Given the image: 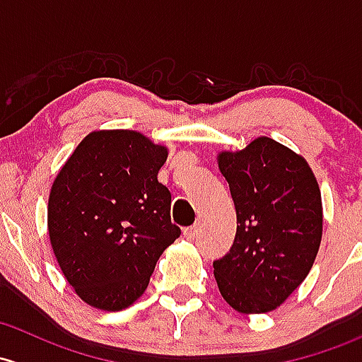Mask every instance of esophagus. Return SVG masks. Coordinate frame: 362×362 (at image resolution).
Wrapping results in <instances>:
<instances>
[{"instance_id": "1", "label": "esophagus", "mask_w": 362, "mask_h": 362, "mask_svg": "<svg viewBox=\"0 0 362 362\" xmlns=\"http://www.w3.org/2000/svg\"><path fill=\"white\" fill-rule=\"evenodd\" d=\"M197 227L196 226H192V227H185L184 229V238L187 239V241H194V239L197 238Z\"/></svg>"}]
</instances>
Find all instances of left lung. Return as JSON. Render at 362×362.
Wrapping results in <instances>:
<instances>
[{
    "mask_svg": "<svg viewBox=\"0 0 362 362\" xmlns=\"http://www.w3.org/2000/svg\"><path fill=\"white\" fill-rule=\"evenodd\" d=\"M238 230L229 253L213 262L223 300L243 314L281 305L312 269L322 235L317 180L305 159L258 136L246 149L220 152Z\"/></svg>",
    "mask_w": 362,
    "mask_h": 362,
    "instance_id": "8db88e82",
    "label": "left lung"
}]
</instances>
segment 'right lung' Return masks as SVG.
<instances>
[{"mask_svg": "<svg viewBox=\"0 0 362 362\" xmlns=\"http://www.w3.org/2000/svg\"><path fill=\"white\" fill-rule=\"evenodd\" d=\"M168 149L133 130L91 132L57 175L48 234L57 262L79 298L123 310L144 295L180 229L171 194L158 182Z\"/></svg>", "mask_w": 362, "mask_h": 362, "instance_id": "add662e5", "label": "right lung"}]
</instances>
